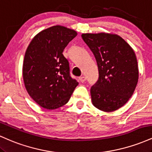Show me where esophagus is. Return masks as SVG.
<instances>
[{
	"label": "esophagus",
	"mask_w": 152,
	"mask_h": 152,
	"mask_svg": "<svg viewBox=\"0 0 152 152\" xmlns=\"http://www.w3.org/2000/svg\"><path fill=\"white\" fill-rule=\"evenodd\" d=\"M79 80L81 83H83V82L86 81V77H85V76H81V77L79 78Z\"/></svg>",
	"instance_id": "34e87169"
}]
</instances>
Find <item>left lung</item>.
Masks as SVG:
<instances>
[{
    "mask_svg": "<svg viewBox=\"0 0 152 152\" xmlns=\"http://www.w3.org/2000/svg\"><path fill=\"white\" fill-rule=\"evenodd\" d=\"M81 37L98 66V81L91 88L92 104L101 111H116L128 102L137 85L139 69L135 53L118 35L83 34Z\"/></svg>",
    "mask_w": 152,
    "mask_h": 152,
    "instance_id": "obj_1",
    "label": "left lung"
}]
</instances>
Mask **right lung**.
Masks as SVG:
<instances>
[{
    "instance_id": "1",
    "label": "right lung",
    "mask_w": 152,
    "mask_h": 152,
    "mask_svg": "<svg viewBox=\"0 0 152 152\" xmlns=\"http://www.w3.org/2000/svg\"><path fill=\"white\" fill-rule=\"evenodd\" d=\"M76 36L72 29L54 26L38 33L26 49L23 64L24 84L31 98L44 109L65 105L78 86L63 55Z\"/></svg>"
}]
</instances>
